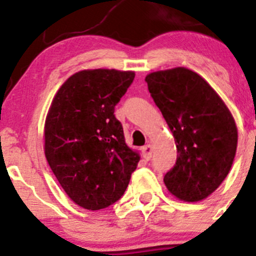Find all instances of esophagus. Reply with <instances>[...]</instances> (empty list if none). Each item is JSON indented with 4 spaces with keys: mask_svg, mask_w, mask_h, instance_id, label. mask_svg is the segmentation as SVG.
Listing matches in <instances>:
<instances>
[{
    "mask_svg": "<svg viewBox=\"0 0 256 256\" xmlns=\"http://www.w3.org/2000/svg\"><path fill=\"white\" fill-rule=\"evenodd\" d=\"M142 156L144 160H147L148 161L150 158H151L152 156V146L150 144H144V146L142 147Z\"/></svg>",
    "mask_w": 256,
    "mask_h": 256,
    "instance_id": "34e87169",
    "label": "esophagus"
}]
</instances>
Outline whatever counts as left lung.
Returning <instances> with one entry per match:
<instances>
[{"instance_id": "obj_1", "label": "left lung", "mask_w": 256, "mask_h": 256, "mask_svg": "<svg viewBox=\"0 0 256 256\" xmlns=\"http://www.w3.org/2000/svg\"><path fill=\"white\" fill-rule=\"evenodd\" d=\"M144 80L178 152L164 186L184 202L206 200L228 176L236 157L238 128L230 110L207 80L184 66L152 72Z\"/></svg>"}]
</instances>
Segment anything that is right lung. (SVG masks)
Listing matches in <instances>:
<instances>
[{
	"instance_id": "1",
	"label": "right lung",
	"mask_w": 256,
	"mask_h": 256,
	"mask_svg": "<svg viewBox=\"0 0 256 256\" xmlns=\"http://www.w3.org/2000/svg\"><path fill=\"white\" fill-rule=\"evenodd\" d=\"M134 78L132 70H80L62 84L49 106L46 158L66 196L88 210L120 200L140 161L114 115Z\"/></svg>"
}]
</instances>
